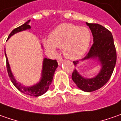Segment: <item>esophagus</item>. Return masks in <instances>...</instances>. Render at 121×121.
Wrapping results in <instances>:
<instances>
[{
	"instance_id": "1",
	"label": "esophagus",
	"mask_w": 121,
	"mask_h": 121,
	"mask_svg": "<svg viewBox=\"0 0 121 121\" xmlns=\"http://www.w3.org/2000/svg\"><path fill=\"white\" fill-rule=\"evenodd\" d=\"M63 61H64V60H63V59H60V58H59V59L57 60V63H58L59 65H60Z\"/></svg>"
}]
</instances>
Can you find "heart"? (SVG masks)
I'll list each match as a JSON object with an SVG mask.
<instances>
[{
  "instance_id": "obj_1",
  "label": "heart",
  "mask_w": 121,
  "mask_h": 121,
  "mask_svg": "<svg viewBox=\"0 0 121 121\" xmlns=\"http://www.w3.org/2000/svg\"><path fill=\"white\" fill-rule=\"evenodd\" d=\"M91 41L90 30L71 23H64L50 33V39L43 40L45 48L55 53L56 47L62 49L65 57L72 60L83 57Z\"/></svg>"
}]
</instances>
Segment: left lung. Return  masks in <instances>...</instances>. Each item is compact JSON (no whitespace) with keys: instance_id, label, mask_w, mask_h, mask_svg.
Listing matches in <instances>:
<instances>
[{"instance_id":"8db88e82","label":"left lung","mask_w":121,"mask_h":121,"mask_svg":"<svg viewBox=\"0 0 121 121\" xmlns=\"http://www.w3.org/2000/svg\"><path fill=\"white\" fill-rule=\"evenodd\" d=\"M91 31L93 43L88 54L81 61L97 59L101 65L98 74L93 78H85L75 69L71 78L76 85L82 91L92 92L102 87L107 83L112 75L117 61V52L111 32L98 24L86 22ZM79 61H74L76 65Z\"/></svg>"}]
</instances>
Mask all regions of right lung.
Listing matches in <instances>:
<instances>
[{"label":"right lung","mask_w":121,"mask_h":121,"mask_svg":"<svg viewBox=\"0 0 121 121\" xmlns=\"http://www.w3.org/2000/svg\"><path fill=\"white\" fill-rule=\"evenodd\" d=\"M30 20L27 21L22 26L16 28L15 29L12 30L11 33L9 34L8 39H9L10 37L13 36L14 34L20 32L23 30L30 29L31 27L28 24ZM4 54L6 56V68L10 80L12 81L13 85L15 86V87L18 91L24 94L32 96V97H38L40 95H42L48 90L50 85L52 82L53 77H54V73L56 69V68L58 66L57 61L56 60H50L48 58H44L43 60V66H42V77L40 79V81L36 83V85L30 86V87H25L20 83L18 82L16 80V79L12 74L10 65H9V60L6 54V52L4 51Z\"/></svg>","instance_id":"obj_1"}]
</instances>
